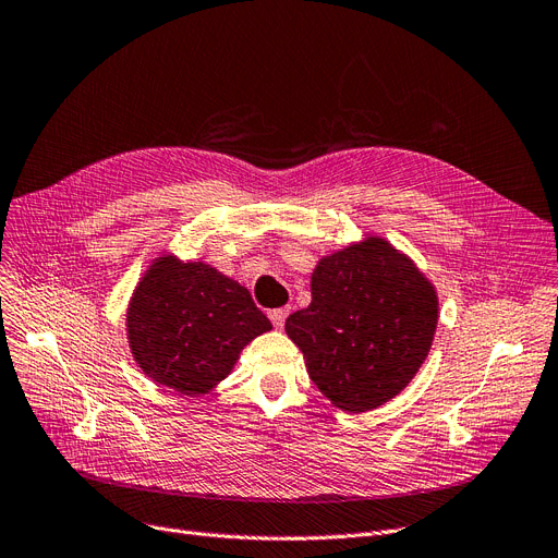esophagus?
Masks as SVG:
<instances>
[{
  "mask_svg": "<svg viewBox=\"0 0 558 558\" xmlns=\"http://www.w3.org/2000/svg\"><path fill=\"white\" fill-rule=\"evenodd\" d=\"M288 314H291V306H281V308H272L270 314V320H272V325L277 327V329H281L283 327V323H286V318H288Z\"/></svg>",
  "mask_w": 558,
  "mask_h": 558,
  "instance_id": "1",
  "label": "esophagus"
}]
</instances>
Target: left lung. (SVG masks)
Wrapping results in <instances>:
<instances>
[{"label":"left lung","instance_id":"1","mask_svg":"<svg viewBox=\"0 0 558 558\" xmlns=\"http://www.w3.org/2000/svg\"><path fill=\"white\" fill-rule=\"evenodd\" d=\"M435 327V288L383 238L325 256L311 275V304L286 320L311 380L352 414L385 405L410 385Z\"/></svg>","mask_w":558,"mask_h":558}]
</instances>
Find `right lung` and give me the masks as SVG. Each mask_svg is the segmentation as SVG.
Returning <instances> with one entry per match:
<instances>
[{
  "label": "right lung",
  "mask_w": 558,
  "mask_h": 558,
  "mask_svg": "<svg viewBox=\"0 0 558 558\" xmlns=\"http://www.w3.org/2000/svg\"><path fill=\"white\" fill-rule=\"evenodd\" d=\"M272 329L250 291L206 263L155 260L128 308V339L140 368L183 396L213 389L238 354Z\"/></svg>",
  "instance_id": "1"
}]
</instances>
